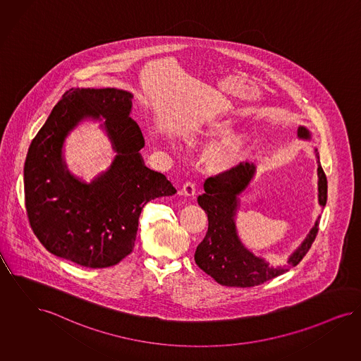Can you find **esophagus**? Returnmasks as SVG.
<instances>
[{
  "mask_svg": "<svg viewBox=\"0 0 361 361\" xmlns=\"http://www.w3.org/2000/svg\"><path fill=\"white\" fill-rule=\"evenodd\" d=\"M180 194H182V195H185V197H194V195L197 194L195 185H194L192 182H186V183L182 186Z\"/></svg>",
  "mask_w": 361,
  "mask_h": 361,
  "instance_id": "1",
  "label": "esophagus"
}]
</instances>
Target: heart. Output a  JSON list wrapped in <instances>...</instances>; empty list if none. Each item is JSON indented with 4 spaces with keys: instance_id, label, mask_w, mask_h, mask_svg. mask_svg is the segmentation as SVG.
I'll return each mask as SVG.
<instances>
[{
    "instance_id": "1",
    "label": "heart",
    "mask_w": 361,
    "mask_h": 361,
    "mask_svg": "<svg viewBox=\"0 0 361 361\" xmlns=\"http://www.w3.org/2000/svg\"><path fill=\"white\" fill-rule=\"evenodd\" d=\"M230 128L228 127H222L214 130L213 135L219 139L221 142L215 143L212 147L206 151L204 154V161L206 166L213 170V171H222L231 167L242 152L243 148V142L240 136H229Z\"/></svg>"
}]
</instances>
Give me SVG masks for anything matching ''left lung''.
I'll return each mask as SVG.
<instances>
[{
  "instance_id": "1",
  "label": "left lung",
  "mask_w": 361,
  "mask_h": 361,
  "mask_svg": "<svg viewBox=\"0 0 361 361\" xmlns=\"http://www.w3.org/2000/svg\"><path fill=\"white\" fill-rule=\"evenodd\" d=\"M297 137L312 140L313 135L305 126H298ZM313 155L319 166L317 198L321 209H324L326 204L328 182L321 167L317 147H313ZM255 174V163L240 161L226 173L207 178L203 185L204 192L198 197V204L207 214L209 228L204 240L198 245L194 258L206 274L225 286L249 288L286 273L304 258L319 231L320 215L307 237L282 267H273L265 258L249 250L240 240L235 219L240 209V195L250 187Z\"/></svg>"
}]
</instances>
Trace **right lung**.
<instances>
[{
    "mask_svg": "<svg viewBox=\"0 0 361 361\" xmlns=\"http://www.w3.org/2000/svg\"><path fill=\"white\" fill-rule=\"evenodd\" d=\"M134 94L116 88H72L54 106L27 149L24 188L29 224L42 246L80 267H114L134 250L149 200L176 192L148 169L145 137L131 119ZM84 121H97L116 155L87 183L65 161V142Z\"/></svg>",
    "mask_w": 361,
    "mask_h": 361,
    "instance_id": "obj_1",
    "label": "right lung"
}]
</instances>
